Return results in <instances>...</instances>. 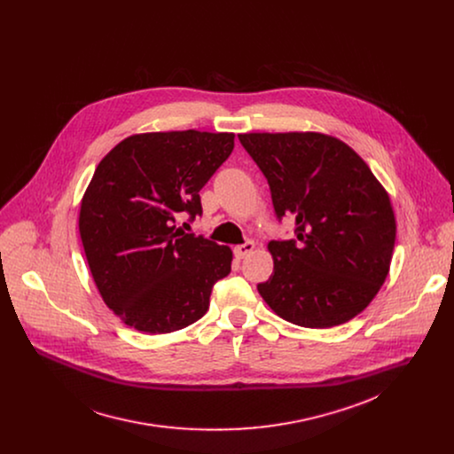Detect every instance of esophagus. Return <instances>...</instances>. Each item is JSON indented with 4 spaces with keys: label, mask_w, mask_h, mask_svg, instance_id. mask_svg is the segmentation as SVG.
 Masks as SVG:
<instances>
[{
    "label": "esophagus",
    "mask_w": 454,
    "mask_h": 454,
    "mask_svg": "<svg viewBox=\"0 0 454 454\" xmlns=\"http://www.w3.org/2000/svg\"><path fill=\"white\" fill-rule=\"evenodd\" d=\"M254 248H255V243H254V241H247V243L238 245V247L234 248V255H236L238 259H245L247 255H250V254L254 252Z\"/></svg>",
    "instance_id": "34e87169"
}]
</instances>
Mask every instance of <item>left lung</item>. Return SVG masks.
Here are the masks:
<instances>
[{
  "label": "left lung",
  "mask_w": 454,
  "mask_h": 454,
  "mask_svg": "<svg viewBox=\"0 0 454 454\" xmlns=\"http://www.w3.org/2000/svg\"><path fill=\"white\" fill-rule=\"evenodd\" d=\"M267 178L276 216L295 218V239L269 241L274 270L259 294L283 320L346 324L388 276L395 213L385 187L344 141L322 132L238 134Z\"/></svg>",
  "instance_id": "obj_1"
}]
</instances>
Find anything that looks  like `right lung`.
Here are the masks:
<instances>
[{
	"instance_id": "right-lung-1",
	"label": "right lung",
	"mask_w": 454,
	"mask_h": 454,
	"mask_svg": "<svg viewBox=\"0 0 454 454\" xmlns=\"http://www.w3.org/2000/svg\"><path fill=\"white\" fill-rule=\"evenodd\" d=\"M234 132L132 134L98 164L78 231L105 304L139 332L169 333L202 318L232 250L185 234L180 213H202L199 191L227 160Z\"/></svg>"
}]
</instances>
